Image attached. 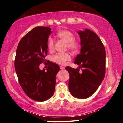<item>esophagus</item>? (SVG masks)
Here are the masks:
<instances>
[{
    "mask_svg": "<svg viewBox=\"0 0 123 123\" xmlns=\"http://www.w3.org/2000/svg\"><path fill=\"white\" fill-rule=\"evenodd\" d=\"M65 68L64 67H63V66H60V69H64Z\"/></svg>",
    "mask_w": 123,
    "mask_h": 123,
    "instance_id": "34e87169",
    "label": "esophagus"
}]
</instances>
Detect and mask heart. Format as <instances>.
<instances>
[{"mask_svg":"<svg viewBox=\"0 0 123 123\" xmlns=\"http://www.w3.org/2000/svg\"><path fill=\"white\" fill-rule=\"evenodd\" d=\"M56 36L67 43V48L69 50L76 51L80 48V42L74 39V35L71 31L67 30H61L57 32ZM47 44L49 50H53L54 48V42L51 38H48ZM52 59L55 63L59 64H64L66 62L70 59V56L68 53H58L53 56Z\"/></svg>","mask_w":123,"mask_h":123,"instance_id":"obj_1","label":"heart"}]
</instances>
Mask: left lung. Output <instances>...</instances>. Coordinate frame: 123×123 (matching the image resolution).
Segmentation results:
<instances>
[{"label": "left lung", "mask_w": 123, "mask_h": 123, "mask_svg": "<svg viewBox=\"0 0 123 123\" xmlns=\"http://www.w3.org/2000/svg\"><path fill=\"white\" fill-rule=\"evenodd\" d=\"M80 53L75 59L77 69L65 67L69 73V90L74 97L85 99L95 93L103 80L106 72V52L99 37L90 30L79 31ZM80 68L82 71H79Z\"/></svg>", "instance_id": "8db88e82"}]
</instances>
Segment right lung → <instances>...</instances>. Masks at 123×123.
Here are the masks:
<instances>
[{"label": "right lung", "mask_w": 123, "mask_h": 123, "mask_svg": "<svg viewBox=\"0 0 123 123\" xmlns=\"http://www.w3.org/2000/svg\"><path fill=\"white\" fill-rule=\"evenodd\" d=\"M51 28L36 27L22 38L16 50L14 67L25 93L32 100L43 102L53 96L59 66L51 62L46 71L39 65L48 54V40Z\"/></svg>", "instance_id": "obj_1"}]
</instances>
